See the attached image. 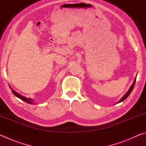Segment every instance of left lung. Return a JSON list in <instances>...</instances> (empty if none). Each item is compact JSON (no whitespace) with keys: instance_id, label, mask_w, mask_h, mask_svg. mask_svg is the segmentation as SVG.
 <instances>
[{"instance_id":"obj_1","label":"left lung","mask_w":146,"mask_h":146,"mask_svg":"<svg viewBox=\"0 0 146 146\" xmlns=\"http://www.w3.org/2000/svg\"><path fill=\"white\" fill-rule=\"evenodd\" d=\"M136 78H137V76H136V78H135L134 81H133V84H132V85L131 86V87L129 88V90H128V91H127V93H125V95H123V97L120 98V100H119V101H118V102H117V104L120 103V102H123V101L124 100L126 99V98L128 97V96H129V95H130V93H131V91H132V90H133V88H134V86H135V82H136Z\"/></svg>"}]
</instances>
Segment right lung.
<instances>
[{"instance_id":"right-lung-1","label":"right lung","mask_w":146,"mask_h":146,"mask_svg":"<svg viewBox=\"0 0 146 146\" xmlns=\"http://www.w3.org/2000/svg\"><path fill=\"white\" fill-rule=\"evenodd\" d=\"M9 88H11V91H12V93H13L14 94V95L16 96L17 97H18L19 98H20V99H21L22 100L24 101V102H27L28 104H35V103L33 102V100L32 99V98H27V97H24V96H23V95H20L19 93L16 92L15 91H14V90H13V89H12V88H11L10 86L9 85Z\"/></svg>"}]
</instances>
